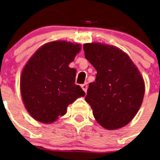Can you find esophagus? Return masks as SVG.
Segmentation results:
<instances>
[{
  "label": "esophagus",
  "mask_w": 160,
  "mask_h": 160,
  "mask_svg": "<svg viewBox=\"0 0 160 160\" xmlns=\"http://www.w3.org/2000/svg\"><path fill=\"white\" fill-rule=\"evenodd\" d=\"M81 88H82V90L85 91V93H86V91H87V89H88V85L86 83H85V84H83V85H81Z\"/></svg>",
  "instance_id": "obj_1"
}]
</instances>
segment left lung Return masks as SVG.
I'll list each match as a JSON object with an SVG mask.
<instances>
[{"label":"left lung","mask_w":160,"mask_h":160,"mask_svg":"<svg viewBox=\"0 0 160 160\" xmlns=\"http://www.w3.org/2000/svg\"><path fill=\"white\" fill-rule=\"evenodd\" d=\"M85 56L97 71L85 101L96 121L106 129H119L135 116L144 95V82L130 58L115 46L84 45Z\"/></svg>","instance_id":"obj_1"}]
</instances>
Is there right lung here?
I'll return each instance as SVG.
<instances>
[{"label":"right lung","instance_id":"add662e5","mask_svg":"<svg viewBox=\"0 0 160 160\" xmlns=\"http://www.w3.org/2000/svg\"><path fill=\"white\" fill-rule=\"evenodd\" d=\"M80 45L52 41L39 48L25 65L21 76V93L29 114L44 124L63 116L68 105L85 96L75 84V69L69 67L80 51Z\"/></svg>","mask_w":160,"mask_h":160}]
</instances>
